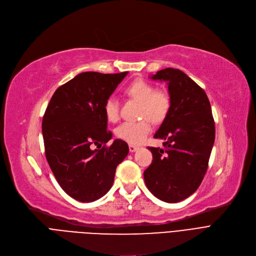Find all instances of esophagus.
I'll use <instances>...</instances> for the list:
<instances>
[{
    "label": "esophagus",
    "instance_id": "34e87169",
    "mask_svg": "<svg viewBox=\"0 0 256 256\" xmlns=\"http://www.w3.org/2000/svg\"><path fill=\"white\" fill-rule=\"evenodd\" d=\"M128 148H130V152H135L136 150H139V147H138V146H136V145L130 144V145H128Z\"/></svg>",
    "mask_w": 256,
    "mask_h": 256
}]
</instances>
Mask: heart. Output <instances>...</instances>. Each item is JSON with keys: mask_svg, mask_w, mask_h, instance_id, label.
<instances>
[{"mask_svg": "<svg viewBox=\"0 0 256 256\" xmlns=\"http://www.w3.org/2000/svg\"><path fill=\"white\" fill-rule=\"evenodd\" d=\"M126 93L132 98L141 102L139 115L141 120L126 121L120 124L115 132L116 136L130 144H141L152 132L150 120L160 124L167 117L171 100L169 94L156 87L145 80H136L126 88ZM104 114L111 122L119 119V100L115 96H110L104 102Z\"/></svg>", "mask_w": 256, "mask_h": 256, "instance_id": "b5f03b06", "label": "heart"}]
</instances>
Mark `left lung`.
Wrapping results in <instances>:
<instances>
[{
	"label": "left lung",
	"instance_id": "8db88e82",
	"mask_svg": "<svg viewBox=\"0 0 256 256\" xmlns=\"http://www.w3.org/2000/svg\"><path fill=\"white\" fill-rule=\"evenodd\" d=\"M150 78L167 83L171 106L154 136L165 148L148 147L154 160L144 180L156 198L176 204L191 196L206 176L214 121L206 93L182 70L165 68Z\"/></svg>",
	"mask_w": 256,
	"mask_h": 256
}]
</instances>
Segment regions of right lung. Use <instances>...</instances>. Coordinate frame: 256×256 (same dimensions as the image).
<instances>
[{"instance_id": "obj_1", "label": "right lung", "mask_w": 256, "mask_h": 256, "mask_svg": "<svg viewBox=\"0 0 256 256\" xmlns=\"http://www.w3.org/2000/svg\"><path fill=\"white\" fill-rule=\"evenodd\" d=\"M128 72H82L60 86L42 119L46 158L63 191L80 202L106 195L113 186L116 167L128 154L126 142L106 130L104 102ZM102 144L100 150H94Z\"/></svg>"}]
</instances>
